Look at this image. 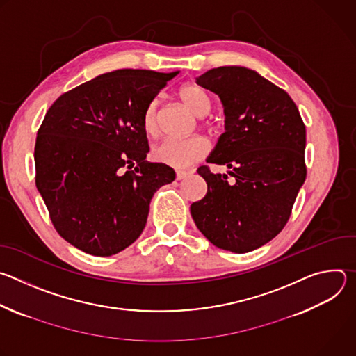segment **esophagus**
<instances>
[{
  "label": "esophagus",
  "instance_id": "esophagus-1",
  "mask_svg": "<svg viewBox=\"0 0 356 356\" xmlns=\"http://www.w3.org/2000/svg\"><path fill=\"white\" fill-rule=\"evenodd\" d=\"M188 176V172H186V170H177L176 172V179L177 180H183L184 177H187Z\"/></svg>",
  "mask_w": 356,
  "mask_h": 356
}]
</instances>
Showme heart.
I'll use <instances>...</instances> for the list:
<instances>
[{
	"mask_svg": "<svg viewBox=\"0 0 356 356\" xmlns=\"http://www.w3.org/2000/svg\"><path fill=\"white\" fill-rule=\"evenodd\" d=\"M179 95L183 104L198 117H206L211 111L213 99L207 90L198 84H184L180 88ZM142 127L143 131L150 136H155L159 132V110L156 101H152L146 107L142 118ZM209 150V142L201 136H191L186 139L170 138L155 147L154 158L163 165L181 169L206 158Z\"/></svg>",
	"mask_w": 356,
	"mask_h": 356,
	"instance_id": "1",
	"label": "heart"
}]
</instances>
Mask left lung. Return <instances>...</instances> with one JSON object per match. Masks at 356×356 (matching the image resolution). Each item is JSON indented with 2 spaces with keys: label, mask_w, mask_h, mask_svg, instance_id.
<instances>
[{
  "label": "left lung",
  "mask_w": 356,
  "mask_h": 356,
  "mask_svg": "<svg viewBox=\"0 0 356 356\" xmlns=\"http://www.w3.org/2000/svg\"><path fill=\"white\" fill-rule=\"evenodd\" d=\"M197 84L221 98L225 132L207 162L228 166L232 180L200 166L207 194L190 213L217 248L250 252L273 239L290 218L307 176L306 125L290 95L250 69H211Z\"/></svg>",
  "instance_id": "left-lung-1"
}]
</instances>
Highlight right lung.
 Listing matches in <instances>:
<instances>
[{
    "mask_svg": "<svg viewBox=\"0 0 356 356\" xmlns=\"http://www.w3.org/2000/svg\"><path fill=\"white\" fill-rule=\"evenodd\" d=\"M179 72L121 69L63 92L35 143V183L58 234L94 257H111L142 234L155 191L175 170L150 163L142 118Z\"/></svg>",
    "mask_w": 356,
    "mask_h": 356,
    "instance_id": "obj_1",
    "label": "right lung"
}]
</instances>
